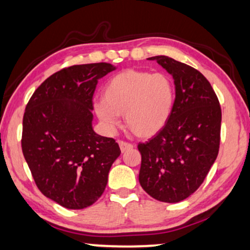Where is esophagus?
<instances>
[{
  "label": "esophagus",
  "mask_w": 250,
  "mask_h": 250,
  "mask_svg": "<svg viewBox=\"0 0 250 250\" xmlns=\"http://www.w3.org/2000/svg\"><path fill=\"white\" fill-rule=\"evenodd\" d=\"M119 147H121V151L122 153H125V151L129 150V149L133 148V145L128 144V142H125V141H119Z\"/></svg>",
  "instance_id": "1"
}]
</instances>
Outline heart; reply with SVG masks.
<instances>
[{
  "label": "heart",
  "mask_w": 250,
  "mask_h": 250,
  "mask_svg": "<svg viewBox=\"0 0 250 250\" xmlns=\"http://www.w3.org/2000/svg\"><path fill=\"white\" fill-rule=\"evenodd\" d=\"M174 103V86L165 73L126 70L106 83L104 101H97L94 111L109 133L121 125V115L135 135L150 138L167 124Z\"/></svg>",
  "instance_id": "b5f03b06"
}]
</instances>
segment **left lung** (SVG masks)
I'll return each instance as SVG.
<instances>
[{"instance_id": "8db88e82", "label": "left lung", "mask_w": 250, "mask_h": 250, "mask_svg": "<svg viewBox=\"0 0 250 250\" xmlns=\"http://www.w3.org/2000/svg\"><path fill=\"white\" fill-rule=\"evenodd\" d=\"M173 78L176 99L163 128L139 144L141 187L155 200L180 202L203 183L219 150L222 110L202 73L168 56L149 57Z\"/></svg>"}]
</instances>
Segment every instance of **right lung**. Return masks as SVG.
Instances as JSON below:
<instances>
[{
  "label": "right lung",
  "mask_w": 250,
  "mask_h": 250,
  "mask_svg": "<svg viewBox=\"0 0 250 250\" xmlns=\"http://www.w3.org/2000/svg\"><path fill=\"white\" fill-rule=\"evenodd\" d=\"M109 63L73 65L44 80L26 105L22 154L35 184L66 209H83L104 192L117 142L93 128V94L116 70Z\"/></svg>",
  "instance_id": "add662e5"
}]
</instances>
